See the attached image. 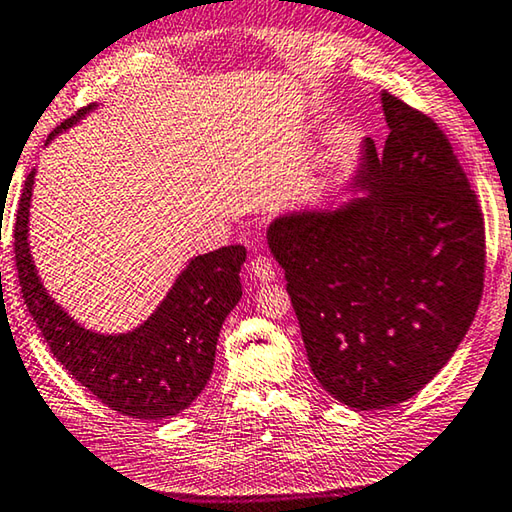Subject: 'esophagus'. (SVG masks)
Wrapping results in <instances>:
<instances>
[{
    "label": "esophagus",
    "instance_id": "esophagus-1",
    "mask_svg": "<svg viewBox=\"0 0 512 512\" xmlns=\"http://www.w3.org/2000/svg\"><path fill=\"white\" fill-rule=\"evenodd\" d=\"M249 274L254 277L256 281L261 283H267V281H274V277H277V272H274V265L267 256H254L249 261Z\"/></svg>",
    "mask_w": 512,
    "mask_h": 512
}]
</instances>
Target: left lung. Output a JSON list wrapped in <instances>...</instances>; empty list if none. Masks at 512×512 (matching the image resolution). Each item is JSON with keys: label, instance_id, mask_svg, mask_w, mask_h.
Listing matches in <instances>:
<instances>
[{"label": "left lung", "instance_id": "8db88e82", "mask_svg": "<svg viewBox=\"0 0 512 512\" xmlns=\"http://www.w3.org/2000/svg\"><path fill=\"white\" fill-rule=\"evenodd\" d=\"M380 100L382 153L366 139L341 190L267 226L311 371L359 412L403 403L442 371L485 272L483 212L446 135L391 93Z\"/></svg>", "mask_w": 512, "mask_h": 512}]
</instances>
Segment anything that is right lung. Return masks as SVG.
Listing matches in <instances>:
<instances>
[{
    "label": "right lung",
    "instance_id": "right-lung-1",
    "mask_svg": "<svg viewBox=\"0 0 512 512\" xmlns=\"http://www.w3.org/2000/svg\"><path fill=\"white\" fill-rule=\"evenodd\" d=\"M84 107L47 137V144L80 123ZM36 169L25 180L15 215V267L22 297L50 352L82 387L123 416L160 421L176 416L206 389L222 325L242 297L240 245L194 256L157 309L130 332L86 329L54 302L29 251V208Z\"/></svg>",
    "mask_w": 512,
    "mask_h": 512
}]
</instances>
